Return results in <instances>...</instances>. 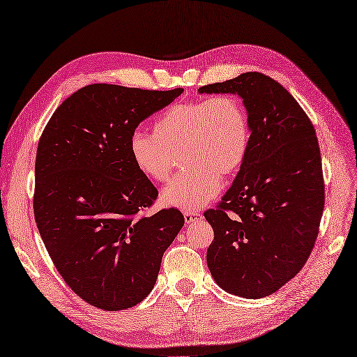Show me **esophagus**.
Listing matches in <instances>:
<instances>
[{"mask_svg":"<svg viewBox=\"0 0 357 357\" xmlns=\"http://www.w3.org/2000/svg\"><path fill=\"white\" fill-rule=\"evenodd\" d=\"M200 218H202L200 212H196V211H185L184 212V220L188 224H192V222H195V220H197Z\"/></svg>","mask_w":357,"mask_h":357,"instance_id":"34e87169","label":"esophagus"}]
</instances>
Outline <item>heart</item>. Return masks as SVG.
<instances>
[{"label": "heart", "mask_w": 357, "mask_h": 357, "mask_svg": "<svg viewBox=\"0 0 357 357\" xmlns=\"http://www.w3.org/2000/svg\"><path fill=\"white\" fill-rule=\"evenodd\" d=\"M251 144V125L240 97L218 94L180 101L154 122V133L135 130L129 137L130 158L152 181L172 176L183 152L181 174L165 185L161 199L168 206L196 211L218 196L222 174L240 172Z\"/></svg>", "instance_id": "b5f03b06"}]
</instances>
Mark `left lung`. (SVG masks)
Listing matches in <instances>:
<instances>
[{"label":"left lung","mask_w":357,"mask_h":357,"mask_svg":"<svg viewBox=\"0 0 357 357\" xmlns=\"http://www.w3.org/2000/svg\"><path fill=\"white\" fill-rule=\"evenodd\" d=\"M199 93L238 94L251 125L238 176L205 212L215 234L208 267L224 291L264 298L299 273L318 236L326 196L315 129L294 96L261 73L208 84Z\"/></svg>","instance_id":"left-lung-1"}]
</instances>
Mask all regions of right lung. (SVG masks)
Here are the masks:
<instances>
[{
  "label": "right lung",
  "mask_w": 357,
  "mask_h": 357,
  "mask_svg": "<svg viewBox=\"0 0 357 357\" xmlns=\"http://www.w3.org/2000/svg\"><path fill=\"white\" fill-rule=\"evenodd\" d=\"M181 93L90 84L62 101L42 132L36 225L65 283L98 310L144 301L184 225L176 208L142 215L158 190L129 152L132 132Z\"/></svg>",
  "instance_id": "1"
}]
</instances>
